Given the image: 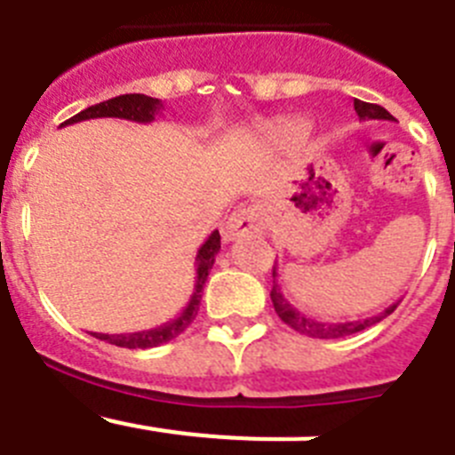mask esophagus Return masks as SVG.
<instances>
[{
  "instance_id": "esophagus-1",
  "label": "esophagus",
  "mask_w": 455,
  "mask_h": 455,
  "mask_svg": "<svg viewBox=\"0 0 455 455\" xmlns=\"http://www.w3.org/2000/svg\"><path fill=\"white\" fill-rule=\"evenodd\" d=\"M264 232V209L262 204H248L239 207L225 225V236L230 241L246 239V236L262 235Z\"/></svg>"
}]
</instances>
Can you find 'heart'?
<instances>
[{"mask_svg": "<svg viewBox=\"0 0 455 455\" xmlns=\"http://www.w3.org/2000/svg\"><path fill=\"white\" fill-rule=\"evenodd\" d=\"M309 134V124L303 120H283L273 127V140L280 146H299Z\"/></svg>", "mask_w": 455, "mask_h": 455, "instance_id": "1", "label": "heart"}]
</instances>
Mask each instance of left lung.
I'll list each match as a JSON object with an SVG mask.
<instances>
[{"instance_id": "8db88e82", "label": "left lung", "mask_w": 455, "mask_h": 455, "mask_svg": "<svg viewBox=\"0 0 455 455\" xmlns=\"http://www.w3.org/2000/svg\"><path fill=\"white\" fill-rule=\"evenodd\" d=\"M353 107H355V114L360 116V120H394L392 114H389L387 108L378 107V104H369L363 102V100H353ZM277 267H273V289H271V300L273 307H275L277 316L293 328L300 335L307 337H316V339H337V337H347L353 335V332H360L369 325L378 323V321H383L385 316H389L396 309L394 303L389 307H385L383 312H378V315L367 316V319H357V321H316L312 316L303 315L299 307H293L287 299H284L283 289L277 284Z\"/></svg>"}]
</instances>
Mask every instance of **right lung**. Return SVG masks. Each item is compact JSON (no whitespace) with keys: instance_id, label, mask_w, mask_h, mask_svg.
<instances>
[{"instance_id":"obj_1","label":"right lung","mask_w":455,"mask_h":455,"mask_svg":"<svg viewBox=\"0 0 455 455\" xmlns=\"http://www.w3.org/2000/svg\"><path fill=\"white\" fill-rule=\"evenodd\" d=\"M164 108L162 100L148 98V95H140V92H127V95H118V98H111L107 102L92 104V107L84 108L77 116H72L70 120H66L63 124H75L82 123V120L91 118H123L132 120V123H152L155 116ZM61 124V127H63ZM220 251V235L219 230H214L212 235L204 239L203 246L198 248V255H196V284H193V293L188 299L187 307L180 312L175 319L166 321V323L150 328V331L140 332H124V335H104V332H92L98 339L108 341V344H116V347L123 348H152L159 347V344H166V341L175 339L178 335H182L187 331L191 321L196 319L200 307V300H203V287L207 283V275L214 267V259Z\"/></svg>"}]
</instances>
